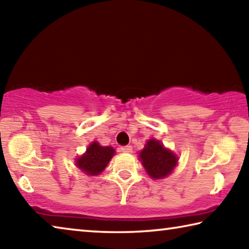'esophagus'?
<instances>
[{"label":"esophagus","instance_id":"34e87169","mask_svg":"<svg viewBox=\"0 0 249 249\" xmlns=\"http://www.w3.org/2000/svg\"><path fill=\"white\" fill-rule=\"evenodd\" d=\"M120 151L124 153H131L132 152V146L131 145H125V146H121Z\"/></svg>","mask_w":249,"mask_h":249}]
</instances>
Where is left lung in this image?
<instances>
[{"mask_svg": "<svg viewBox=\"0 0 249 249\" xmlns=\"http://www.w3.org/2000/svg\"><path fill=\"white\" fill-rule=\"evenodd\" d=\"M140 160L152 178L168 177L178 163L177 156L166 150L160 141L154 139L146 142L140 153Z\"/></svg>", "mask_w": 249, "mask_h": 249, "instance_id": "1", "label": "left lung"}]
</instances>
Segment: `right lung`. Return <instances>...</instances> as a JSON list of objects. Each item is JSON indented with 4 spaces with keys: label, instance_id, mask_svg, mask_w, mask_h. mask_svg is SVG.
<instances>
[{
    "label": "right lung",
    "instance_id": "1",
    "mask_svg": "<svg viewBox=\"0 0 249 249\" xmlns=\"http://www.w3.org/2000/svg\"><path fill=\"white\" fill-rule=\"evenodd\" d=\"M115 154L111 146H101L98 142H92L88 146L87 152L77 159V166L88 175H97L103 172L110 159Z\"/></svg>",
    "mask_w": 249,
    "mask_h": 249
}]
</instances>
